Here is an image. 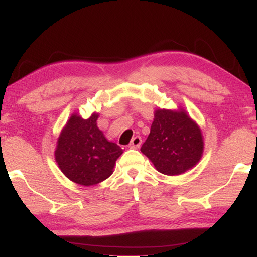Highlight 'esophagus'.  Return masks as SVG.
<instances>
[{
    "label": "esophagus",
    "mask_w": 257,
    "mask_h": 257,
    "mask_svg": "<svg viewBox=\"0 0 257 257\" xmlns=\"http://www.w3.org/2000/svg\"><path fill=\"white\" fill-rule=\"evenodd\" d=\"M141 143H142L141 137H134V138L132 139L131 143H130V145H128V147L131 148V149H138V148H140Z\"/></svg>",
    "instance_id": "obj_1"
}]
</instances>
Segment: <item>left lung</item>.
I'll list each match as a JSON object with an SVG mask.
<instances>
[{"label":"left lung","instance_id":"obj_1","mask_svg":"<svg viewBox=\"0 0 257 257\" xmlns=\"http://www.w3.org/2000/svg\"><path fill=\"white\" fill-rule=\"evenodd\" d=\"M141 151L161 174L174 176L185 173L202 157L201 130L184 110L158 109Z\"/></svg>","mask_w":257,"mask_h":257}]
</instances>
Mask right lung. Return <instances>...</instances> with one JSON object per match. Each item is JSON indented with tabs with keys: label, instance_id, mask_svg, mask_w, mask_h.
Returning <instances> with one entry per match:
<instances>
[{
	"label": "right lung",
	"instance_id": "right-lung-1",
	"mask_svg": "<svg viewBox=\"0 0 257 257\" xmlns=\"http://www.w3.org/2000/svg\"><path fill=\"white\" fill-rule=\"evenodd\" d=\"M98 114L88 119L73 115L58 138L55 158L58 167L72 182L91 186L112 174L123 149L107 141L97 126Z\"/></svg>",
	"mask_w": 257,
	"mask_h": 257
}]
</instances>
